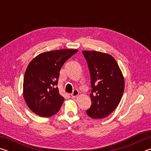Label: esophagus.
Listing matches in <instances>:
<instances>
[{"instance_id":"esophagus-1","label":"esophagus","mask_w":151,"mask_h":151,"mask_svg":"<svg viewBox=\"0 0 151 151\" xmlns=\"http://www.w3.org/2000/svg\"><path fill=\"white\" fill-rule=\"evenodd\" d=\"M78 94H79L78 91V90H76V89H75V90L73 91V93L71 94V96H72V98H75V97L77 96Z\"/></svg>"}]
</instances>
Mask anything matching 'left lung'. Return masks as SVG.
<instances>
[{
    "label": "left lung",
    "instance_id": "obj_1",
    "mask_svg": "<svg viewBox=\"0 0 151 151\" xmlns=\"http://www.w3.org/2000/svg\"><path fill=\"white\" fill-rule=\"evenodd\" d=\"M91 74V106L86 114L93 119H103L114 111L124 89L123 75L111 55L95 50H83Z\"/></svg>",
    "mask_w": 151,
    "mask_h": 151
}]
</instances>
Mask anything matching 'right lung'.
<instances>
[{
	"label": "right lung",
	"instance_id": "obj_1",
	"mask_svg": "<svg viewBox=\"0 0 151 151\" xmlns=\"http://www.w3.org/2000/svg\"><path fill=\"white\" fill-rule=\"evenodd\" d=\"M77 51L51 50L40 53L30 61L24 76L23 96L34 113L50 117L59 111L64 101L57 86L60 68Z\"/></svg>",
	"mask_w": 151,
	"mask_h": 151
}]
</instances>
